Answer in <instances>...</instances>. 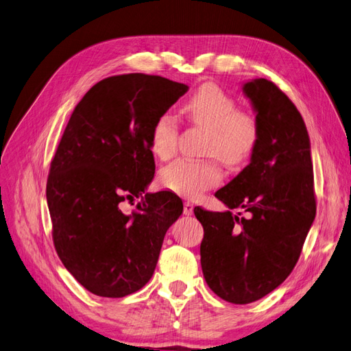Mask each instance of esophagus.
<instances>
[{"label":"esophagus","mask_w":351,"mask_h":351,"mask_svg":"<svg viewBox=\"0 0 351 351\" xmlns=\"http://www.w3.org/2000/svg\"><path fill=\"white\" fill-rule=\"evenodd\" d=\"M183 212H184V215H192L193 214V204H192V202H184Z\"/></svg>","instance_id":"obj_1"}]
</instances>
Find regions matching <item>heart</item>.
I'll use <instances>...</instances> for the list:
<instances>
[{"mask_svg":"<svg viewBox=\"0 0 351 351\" xmlns=\"http://www.w3.org/2000/svg\"><path fill=\"white\" fill-rule=\"evenodd\" d=\"M189 121L206 130L204 154L208 159H182L159 173V183L167 190L186 197H196L222 182L218 159L228 167H237L256 151L259 145V123L252 112L239 110L237 101L215 83H204L184 104ZM180 125L176 117L164 112L155 120L151 130V151L168 161L177 154ZM217 158H215V156Z\"/></svg>","mask_w":351,"mask_h":351,"instance_id":"b5f03b06","label":"heart"}]
</instances>
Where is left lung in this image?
Wrapping results in <instances>:
<instances>
[{
	"label": "left lung",
	"instance_id": "8db88e82",
	"mask_svg": "<svg viewBox=\"0 0 351 351\" xmlns=\"http://www.w3.org/2000/svg\"><path fill=\"white\" fill-rule=\"evenodd\" d=\"M243 92L256 112L259 145L250 164L215 193L228 210L195 208L204 227L205 281L234 304L262 299L289 277L316 215L311 141L300 112L267 79L244 83Z\"/></svg>",
	"mask_w": 351,
	"mask_h": 351
}]
</instances>
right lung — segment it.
Listing matches in <instances>:
<instances>
[{"label":"right lung","mask_w":351,"mask_h":351,"mask_svg":"<svg viewBox=\"0 0 351 351\" xmlns=\"http://www.w3.org/2000/svg\"><path fill=\"white\" fill-rule=\"evenodd\" d=\"M189 90L143 73L98 82L74 108L51 161L47 202L62 265L101 297L151 280L167 230L183 212L171 192L145 193L155 174L151 130ZM142 197L127 216L121 202Z\"/></svg>","instance_id":"obj_1"}]
</instances>
